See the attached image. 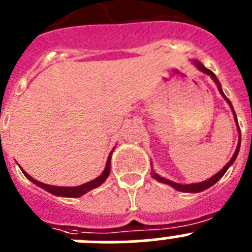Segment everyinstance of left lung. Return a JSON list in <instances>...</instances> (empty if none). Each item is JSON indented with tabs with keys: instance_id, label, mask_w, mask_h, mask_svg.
Here are the masks:
<instances>
[{
	"instance_id": "obj_1",
	"label": "left lung",
	"mask_w": 252,
	"mask_h": 252,
	"mask_svg": "<svg viewBox=\"0 0 252 252\" xmlns=\"http://www.w3.org/2000/svg\"><path fill=\"white\" fill-rule=\"evenodd\" d=\"M193 63L195 64V66H197L201 72H203L204 74H208L209 77L212 78L213 81H215V83L217 84V88L218 91H220V93L222 94V97H223L224 99H226V102L228 104H230L231 110H232V113L233 116H235V121H236V125H237V130H239V144H237V148H236V151L235 154H233V157L231 158V160L228 162H227L226 165L223 166V169L222 170H220L216 175H213L212 178H209V179L204 180V182H201V183H193V184H179V183H175V182H171V180L166 179V178H162L160 177V175H158L155 171H153L151 173V177L154 178L155 180H158V182H160V183H164V184H168V186L173 187V188L175 189V190H178V192H184V193H199V192H203V190H206V189H208L209 187H212L213 184H216L218 182V180L221 179L222 177L224 175V173L227 171V169L230 168L231 165H232L233 162H235L236 158H237V155H239V151H240V145H241V131H240V126H239V122H237V117H236V113H235V110H233L232 107V103H231V101L228 98H227L226 95H224L223 91H222L221 88V83H220V81L217 79V77L215 75V73L212 72V70H209V69H207L206 66L203 65V64L201 63V62H198V60H194Z\"/></svg>"
}]
</instances>
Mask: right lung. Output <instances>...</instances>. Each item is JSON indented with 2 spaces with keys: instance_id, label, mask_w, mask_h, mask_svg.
<instances>
[{
  "instance_id": "1",
  "label": "right lung",
  "mask_w": 252,
  "mask_h": 252,
  "mask_svg": "<svg viewBox=\"0 0 252 252\" xmlns=\"http://www.w3.org/2000/svg\"><path fill=\"white\" fill-rule=\"evenodd\" d=\"M22 170V169H21ZM110 170H111V154L110 157H108V159H107V162H106V168H104L103 173H102L99 177H97L95 179L91 180V182H88V183L86 184H82V186H78V187H55V186H49V184H44L41 183V182H37L36 179H34V178H31L30 175L26 173V171L22 170V173H24V175H25L26 178H28L29 180H31L32 183L36 184L37 187H40V188L45 189L46 192L51 193V194L54 195H58V197H68V198H77V197H81V195L86 194L87 192H90V190H92V189L97 188V187L101 186L102 183H103L104 180L107 179V177L110 175Z\"/></svg>"
}]
</instances>
